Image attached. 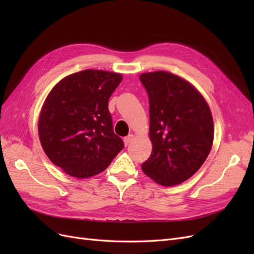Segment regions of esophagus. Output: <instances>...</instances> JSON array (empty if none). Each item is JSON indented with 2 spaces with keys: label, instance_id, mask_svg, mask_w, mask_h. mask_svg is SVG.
<instances>
[{
  "label": "esophagus",
  "instance_id": "obj_1",
  "mask_svg": "<svg viewBox=\"0 0 254 254\" xmlns=\"http://www.w3.org/2000/svg\"><path fill=\"white\" fill-rule=\"evenodd\" d=\"M132 140H133V135H132V134H129L128 136H126L125 139H124V144H125L126 146H128L130 143L132 142Z\"/></svg>",
  "mask_w": 254,
  "mask_h": 254
}]
</instances>
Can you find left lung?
Wrapping results in <instances>:
<instances>
[{
    "label": "left lung",
    "mask_w": 254,
    "mask_h": 254,
    "mask_svg": "<svg viewBox=\"0 0 254 254\" xmlns=\"http://www.w3.org/2000/svg\"><path fill=\"white\" fill-rule=\"evenodd\" d=\"M149 99L151 155L142 170L164 187L190 178L209 156L214 137L210 107L190 82L164 71L143 73Z\"/></svg>",
    "instance_id": "1"
}]
</instances>
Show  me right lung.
<instances>
[{"label":"right lung","instance_id":"add662e5","mask_svg":"<svg viewBox=\"0 0 254 254\" xmlns=\"http://www.w3.org/2000/svg\"><path fill=\"white\" fill-rule=\"evenodd\" d=\"M122 78L119 73L84 70L61 79L45 99L38 122L40 142L67 175L81 179L102 173L124 148L108 109Z\"/></svg>","mask_w":254,"mask_h":254}]
</instances>
